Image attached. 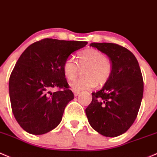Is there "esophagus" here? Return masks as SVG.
<instances>
[{
    "label": "esophagus",
    "mask_w": 157,
    "mask_h": 157,
    "mask_svg": "<svg viewBox=\"0 0 157 157\" xmlns=\"http://www.w3.org/2000/svg\"><path fill=\"white\" fill-rule=\"evenodd\" d=\"M74 96H77V95H79V94L80 93V91H74Z\"/></svg>",
    "instance_id": "obj_1"
}]
</instances>
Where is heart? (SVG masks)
Listing matches in <instances>:
<instances>
[{
	"instance_id": "b5f03b06",
	"label": "heart",
	"mask_w": 157,
	"mask_h": 157,
	"mask_svg": "<svg viewBox=\"0 0 157 157\" xmlns=\"http://www.w3.org/2000/svg\"><path fill=\"white\" fill-rule=\"evenodd\" d=\"M78 66H77V65ZM83 69L82 75L84 77L74 80L70 86L74 91L89 90L95 87L97 83H106L113 73L111 62L105 58L104 54L95 49H86L80 52L77 56V65L72 58L65 61L62 66L64 75L68 80L77 77L79 68Z\"/></svg>"
}]
</instances>
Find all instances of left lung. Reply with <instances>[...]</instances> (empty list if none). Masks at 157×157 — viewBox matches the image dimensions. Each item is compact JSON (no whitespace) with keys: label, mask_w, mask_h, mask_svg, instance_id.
I'll list each match as a JSON object with an SVG mask.
<instances>
[{"label":"left lung","mask_w":157,"mask_h":157,"mask_svg":"<svg viewBox=\"0 0 157 157\" xmlns=\"http://www.w3.org/2000/svg\"><path fill=\"white\" fill-rule=\"evenodd\" d=\"M90 47L107 55L113 65L111 77L92 92L86 109L90 126L101 135L117 137L133 124L141 106L144 82L138 60L125 47L111 43H92Z\"/></svg>","instance_id":"1"}]
</instances>
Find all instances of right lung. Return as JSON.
Returning a JSON list of instances; mask_svg holds the SVG:
<instances>
[{"label": "right lung", "instance_id": "1", "mask_svg": "<svg viewBox=\"0 0 157 157\" xmlns=\"http://www.w3.org/2000/svg\"><path fill=\"white\" fill-rule=\"evenodd\" d=\"M86 41L46 38L27 47L18 59L9 80L13 113L23 129L32 135L52 131L62 121L65 107L74 95L62 66ZM63 90L52 94V88Z\"/></svg>", "mask_w": 157, "mask_h": 157}]
</instances>
